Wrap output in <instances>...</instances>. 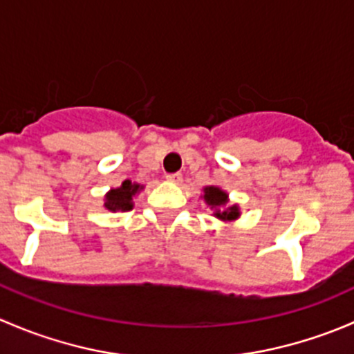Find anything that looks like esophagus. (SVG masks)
Listing matches in <instances>:
<instances>
[{
  "label": "esophagus",
  "instance_id": "34e87169",
  "mask_svg": "<svg viewBox=\"0 0 354 354\" xmlns=\"http://www.w3.org/2000/svg\"><path fill=\"white\" fill-rule=\"evenodd\" d=\"M166 180L169 181V183L180 185V183H181V180H183V176H181V173H173V174H167Z\"/></svg>",
  "mask_w": 354,
  "mask_h": 354
}]
</instances>
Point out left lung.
<instances>
[{
    "label": "left lung",
    "instance_id": "8db88e82",
    "mask_svg": "<svg viewBox=\"0 0 354 354\" xmlns=\"http://www.w3.org/2000/svg\"><path fill=\"white\" fill-rule=\"evenodd\" d=\"M203 202L209 207V210L212 212L214 217H217L219 221H224V223H233L238 217L241 216V210L238 203H230V195L219 187H210L203 188Z\"/></svg>",
    "mask_w": 354,
    "mask_h": 354
}]
</instances>
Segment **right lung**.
Listing matches in <instances>:
<instances>
[{"instance_id":"obj_1","label":"right lung","mask_w":354,"mask_h":354,"mask_svg":"<svg viewBox=\"0 0 354 354\" xmlns=\"http://www.w3.org/2000/svg\"><path fill=\"white\" fill-rule=\"evenodd\" d=\"M144 190V185L124 180L121 187L111 188L104 195V209L109 212H127L133 209V197Z\"/></svg>"}]
</instances>
